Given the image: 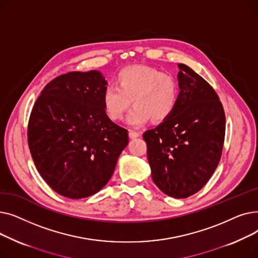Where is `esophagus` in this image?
Returning <instances> with one entry per match:
<instances>
[{
	"label": "esophagus",
	"instance_id": "1",
	"mask_svg": "<svg viewBox=\"0 0 258 258\" xmlns=\"http://www.w3.org/2000/svg\"><path fill=\"white\" fill-rule=\"evenodd\" d=\"M128 135H130V138L134 139V138H138L140 136V133H138L136 131H130Z\"/></svg>",
	"mask_w": 258,
	"mask_h": 258
}]
</instances>
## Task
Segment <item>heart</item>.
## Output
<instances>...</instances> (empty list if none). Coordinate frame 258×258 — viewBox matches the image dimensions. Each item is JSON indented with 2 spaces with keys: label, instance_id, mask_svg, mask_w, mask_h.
I'll return each instance as SVG.
<instances>
[{
  "label": "heart",
  "instance_id": "obj_1",
  "mask_svg": "<svg viewBox=\"0 0 258 258\" xmlns=\"http://www.w3.org/2000/svg\"><path fill=\"white\" fill-rule=\"evenodd\" d=\"M116 86L102 93V104L107 117L118 121L131 105L127 116L132 125H142L152 119L155 123L167 120L180 99V84L171 73L148 66L133 64L121 69L115 77ZM132 100L131 101L130 99Z\"/></svg>",
  "mask_w": 258,
  "mask_h": 258
}]
</instances>
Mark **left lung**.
Listing matches in <instances>:
<instances>
[{
  "mask_svg": "<svg viewBox=\"0 0 258 258\" xmlns=\"http://www.w3.org/2000/svg\"><path fill=\"white\" fill-rule=\"evenodd\" d=\"M181 88L172 115L143 134L152 178L161 191L185 199L205 186L220 162L226 130L224 107L207 81L178 64Z\"/></svg>",
  "mask_w": 258,
  "mask_h": 258,
  "instance_id": "left-lung-1",
  "label": "left lung"
}]
</instances>
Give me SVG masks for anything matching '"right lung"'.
Masks as SVG:
<instances>
[{
  "mask_svg": "<svg viewBox=\"0 0 258 258\" xmlns=\"http://www.w3.org/2000/svg\"><path fill=\"white\" fill-rule=\"evenodd\" d=\"M106 80L98 71L69 72L40 93L28 123V145L37 171L58 195L93 196L108 182L128 143L127 130L107 117Z\"/></svg>",
  "mask_w": 258,
  "mask_h": 258,
  "instance_id": "add662e5",
  "label": "right lung"
}]
</instances>
